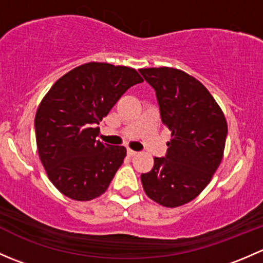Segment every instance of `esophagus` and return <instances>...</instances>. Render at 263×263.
Segmentation results:
<instances>
[{
    "instance_id": "34e87169",
    "label": "esophagus",
    "mask_w": 263,
    "mask_h": 263,
    "mask_svg": "<svg viewBox=\"0 0 263 263\" xmlns=\"http://www.w3.org/2000/svg\"><path fill=\"white\" fill-rule=\"evenodd\" d=\"M136 151H134V150H131V148H127V155H128V156H131V158H132V156H135V155H136Z\"/></svg>"
}]
</instances>
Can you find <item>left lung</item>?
<instances>
[{"label": "left lung", "mask_w": 263, "mask_h": 263, "mask_svg": "<svg viewBox=\"0 0 263 263\" xmlns=\"http://www.w3.org/2000/svg\"><path fill=\"white\" fill-rule=\"evenodd\" d=\"M154 87L163 123L171 129L165 158H154L141 174L145 193L165 208H178L197 197L221 163L228 124L209 90L184 71L141 68Z\"/></svg>", "instance_id": "obj_1"}]
</instances>
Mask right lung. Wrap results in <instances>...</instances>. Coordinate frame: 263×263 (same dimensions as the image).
<instances>
[{"label":"right lung","instance_id":"right-lung-1","mask_svg":"<svg viewBox=\"0 0 263 263\" xmlns=\"http://www.w3.org/2000/svg\"><path fill=\"white\" fill-rule=\"evenodd\" d=\"M142 81L131 67L89 62L53 84L39 104L34 126L39 158L61 193L90 201L107 191L126 147L97 140V124L129 87Z\"/></svg>","mask_w":263,"mask_h":263}]
</instances>
